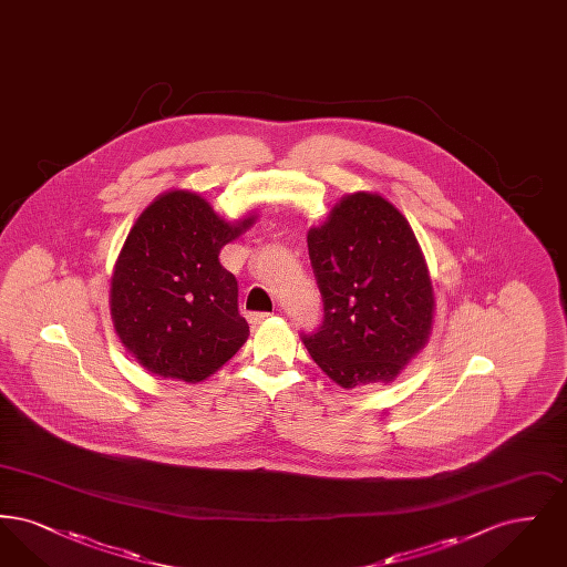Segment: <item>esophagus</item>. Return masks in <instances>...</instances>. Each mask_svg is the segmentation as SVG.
Segmentation results:
<instances>
[{
	"instance_id": "esophagus-1",
	"label": "esophagus",
	"mask_w": 567,
	"mask_h": 567,
	"mask_svg": "<svg viewBox=\"0 0 567 567\" xmlns=\"http://www.w3.org/2000/svg\"><path fill=\"white\" fill-rule=\"evenodd\" d=\"M270 317V312H250V315H248V321H250V324H261L266 323Z\"/></svg>"
}]
</instances>
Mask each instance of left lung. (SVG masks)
<instances>
[{"label":"left lung","instance_id":"left-lung-1","mask_svg":"<svg viewBox=\"0 0 567 567\" xmlns=\"http://www.w3.org/2000/svg\"><path fill=\"white\" fill-rule=\"evenodd\" d=\"M323 323L303 336L342 389L391 382L432 333L433 287L405 216L378 193L344 195L308 231Z\"/></svg>","mask_w":567,"mask_h":567}]
</instances>
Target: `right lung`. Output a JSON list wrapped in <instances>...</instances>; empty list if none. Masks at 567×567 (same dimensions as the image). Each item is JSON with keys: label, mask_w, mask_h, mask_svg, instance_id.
<instances>
[{"label": "right lung", "mask_w": 567, "mask_h": 567, "mask_svg": "<svg viewBox=\"0 0 567 567\" xmlns=\"http://www.w3.org/2000/svg\"><path fill=\"white\" fill-rule=\"evenodd\" d=\"M255 215L227 223L193 190H167L137 220L110 280V315L123 347L148 372L202 382L248 338L238 280L218 261Z\"/></svg>", "instance_id": "obj_1"}]
</instances>
